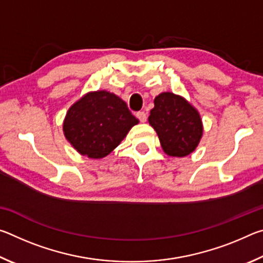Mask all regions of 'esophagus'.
<instances>
[{
  "label": "esophagus",
  "mask_w": 263,
  "mask_h": 263,
  "mask_svg": "<svg viewBox=\"0 0 263 263\" xmlns=\"http://www.w3.org/2000/svg\"><path fill=\"white\" fill-rule=\"evenodd\" d=\"M137 118L139 119L141 123H145L146 119H147V116H146L144 111H139V112H137Z\"/></svg>",
  "instance_id": "esophagus-1"
}]
</instances>
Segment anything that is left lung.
I'll return each mask as SVG.
<instances>
[{"instance_id":"obj_1","label":"left lung","mask_w":263,"mask_h":263,"mask_svg":"<svg viewBox=\"0 0 263 263\" xmlns=\"http://www.w3.org/2000/svg\"><path fill=\"white\" fill-rule=\"evenodd\" d=\"M148 123L169 157L183 158L191 154L203 136V123L197 109L174 92L164 91L155 97Z\"/></svg>"}]
</instances>
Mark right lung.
Masks as SVG:
<instances>
[{"instance_id": "add662e5", "label": "right lung", "mask_w": 263, "mask_h": 263, "mask_svg": "<svg viewBox=\"0 0 263 263\" xmlns=\"http://www.w3.org/2000/svg\"><path fill=\"white\" fill-rule=\"evenodd\" d=\"M138 123L121 97L97 90L87 92L70 106L62 131L83 157L102 159L112 152Z\"/></svg>"}]
</instances>
